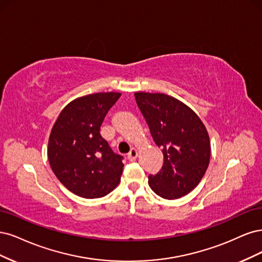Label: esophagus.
Segmentation results:
<instances>
[{"mask_svg":"<svg viewBox=\"0 0 262 262\" xmlns=\"http://www.w3.org/2000/svg\"><path fill=\"white\" fill-rule=\"evenodd\" d=\"M137 150L135 149V148H132V150L129 151V154L127 155V159L129 160V161H135V160H136V158H137Z\"/></svg>","mask_w":262,"mask_h":262,"instance_id":"obj_1","label":"esophagus"}]
</instances>
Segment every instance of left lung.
Here are the masks:
<instances>
[{"instance_id":"1","label":"left lung","mask_w":262,"mask_h":262,"mask_svg":"<svg viewBox=\"0 0 262 262\" xmlns=\"http://www.w3.org/2000/svg\"><path fill=\"white\" fill-rule=\"evenodd\" d=\"M135 99L163 154L162 168L149 175L151 189L168 200L187 195L204 177L210 161L205 125L191 108L173 97L136 92Z\"/></svg>"}]
</instances>
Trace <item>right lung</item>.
Listing matches in <instances>:
<instances>
[{
    "instance_id": "right-lung-1",
    "label": "right lung",
    "mask_w": 262,
    "mask_h": 262,
    "mask_svg": "<svg viewBox=\"0 0 262 262\" xmlns=\"http://www.w3.org/2000/svg\"><path fill=\"white\" fill-rule=\"evenodd\" d=\"M120 97L119 92H99L72 101L50 135L48 158L52 171L79 197H103L120 183L124 158L114 154L100 135L105 115Z\"/></svg>"
}]
</instances>
